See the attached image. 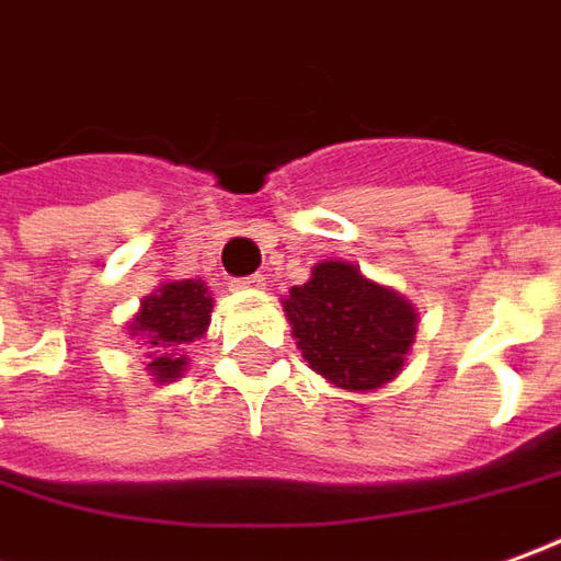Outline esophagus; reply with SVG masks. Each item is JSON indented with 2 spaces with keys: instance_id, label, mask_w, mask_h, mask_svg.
<instances>
[{
  "instance_id": "esophagus-1",
  "label": "esophagus",
  "mask_w": 561,
  "mask_h": 561,
  "mask_svg": "<svg viewBox=\"0 0 561 561\" xmlns=\"http://www.w3.org/2000/svg\"><path fill=\"white\" fill-rule=\"evenodd\" d=\"M231 287H234V289H250V293H253V289H265V277H262V274H250V277H238V280H234Z\"/></svg>"
}]
</instances>
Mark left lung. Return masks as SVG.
I'll use <instances>...</instances> for the list:
<instances>
[{"mask_svg": "<svg viewBox=\"0 0 561 561\" xmlns=\"http://www.w3.org/2000/svg\"><path fill=\"white\" fill-rule=\"evenodd\" d=\"M284 311L308 366L354 393L397 378L419 327L409 299L342 259L318 262L302 287L289 289Z\"/></svg>", "mask_w": 561, "mask_h": 561, "instance_id": "8db88e82", "label": "left lung"}]
</instances>
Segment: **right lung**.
<instances>
[{
    "label": "right lung",
    "mask_w": 561,
    "mask_h": 561,
    "mask_svg": "<svg viewBox=\"0 0 561 561\" xmlns=\"http://www.w3.org/2000/svg\"><path fill=\"white\" fill-rule=\"evenodd\" d=\"M214 299L201 280H168L140 302L130 320V335L149 347V373L156 381H176L185 373L183 345L201 339L210 327Z\"/></svg>",
    "instance_id": "obj_1"
}]
</instances>
